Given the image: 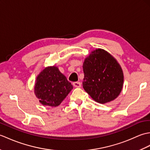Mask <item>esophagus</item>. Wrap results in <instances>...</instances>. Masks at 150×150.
I'll return each mask as SVG.
<instances>
[{"label":"esophagus","instance_id":"obj_1","mask_svg":"<svg viewBox=\"0 0 150 150\" xmlns=\"http://www.w3.org/2000/svg\"><path fill=\"white\" fill-rule=\"evenodd\" d=\"M73 85L76 88H80L81 86V83L79 82H74L73 83Z\"/></svg>","mask_w":150,"mask_h":150}]
</instances>
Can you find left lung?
I'll list each match as a JSON object with an SVG mask.
<instances>
[{
    "instance_id": "left-lung-1",
    "label": "left lung",
    "mask_w": 150,
    "mask_h": 150,
    "mask_svg": "<svg viewBox=\"0 0 150 150\" xmlns=\"http://www.w3.org/2000/svg\"><path fill=\"white\" fill-rule=\"evenodd\" d=\"M82 67V86L95 101L105 104L119 96L123 86V71L109 53L102 49L93 51L85 59Z\"/></svg>"
}]
</instances>
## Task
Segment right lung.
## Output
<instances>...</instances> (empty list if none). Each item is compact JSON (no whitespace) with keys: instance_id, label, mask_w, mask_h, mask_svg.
Returning a JSON list of instances; mask_svg holds the SVG:
<instances>
[{"instance_id":"1","label":"right lung","mask_w":150,"mask_h":150,"mask_svg":"<svg viewBox=\"0 0 150 150\" xmlns=\"http://www.w3.org/2000/svg\"><path fill=\"white\" fill-rule=\"evenodd\" d=\"M72 89L71 82L55 66L47 67L39 73L34 87L40 103L53 107L60 105Z\"/></svg>"}]
</instances>
